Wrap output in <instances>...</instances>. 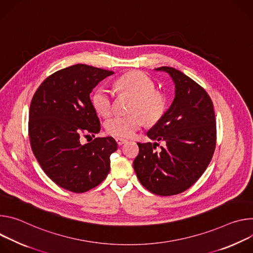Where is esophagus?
<instances>
[{
  "label": "esophagus",
  "instance_id": "esophagus-1",
  "mask_svg": "<svg viewBox=\"0 0 253 253\" xmlns=\"http://www.w3.org/2000/svg\"><path fill=\"white\" fill-rule=\"evenodd\" d=\"M116 141H117V143H118L119 146H122V145H124L125 143H126V139L122 138V137H117Z\"/></svg>",
  "mask_w": 253,
  "mask_h": 253
}]
</instances>
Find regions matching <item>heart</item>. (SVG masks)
Masks as SVG:
<instances>
[{"label": "heart", "instance_id": "1", "mask_svg": "<svg viewBox=\"0 0 253 253\" xmlns=\"http://www.w3.org/2000/svg\"><path fill=\"white\" fill-rule=\"evenodd\" d=\"M114 87L133 96L130 104L132 114L115 116L107 120V132L118 137H129L144 126L146 122L156 123L164 114L166 107L165 95L155 90L154 81L144 72H128L114 83ZM92 103L101 117H108L112 112L114 92L105 86L97 88L92 96Z\"/></svg>", "mask_w": 253, "mask_h": 253}]
</instances>
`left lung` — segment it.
Listing matches in <instances>:
<instances>
[{"instance_id": "left-lung-1", "label": "left lung", "mask_w": 253, "mask_h": 253, "mask_svg": "<svg viewBox=\"0 0 253 253\" xmlns=\"http://www.w3.org/2000/svg\"><path fill=\"white\" fill-rule=\"evenodd\" d=\"M175 84V98L158 123L147 132L158 143H137L139 153L133 169L150 192L172 196L189 189L207 169L216 147L213 103L203 87L183 72L163 66Z\"/></svg>"}]
</instances>
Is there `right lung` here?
Here are the masks:
<instances>
[{
    "instance_id": "1",
    "label": "right lung",
    "mask_w": 253,
    "mask_h": 253,
    "mask_svg": "<svg viewBox=\"0 0 253 253\" xmlns=\"http://www.w3.org/2000/svg\"><path fill=\"white\" fill-rule=\"evenodd\" d=\"M112 71L75 64L47 77L36 90L29 110L32 151L45 174L74 193L99 185L110 170L114 137L81 144V135L94 136L99 119L89 94Z\"/></svg>"
}]
</instances>
